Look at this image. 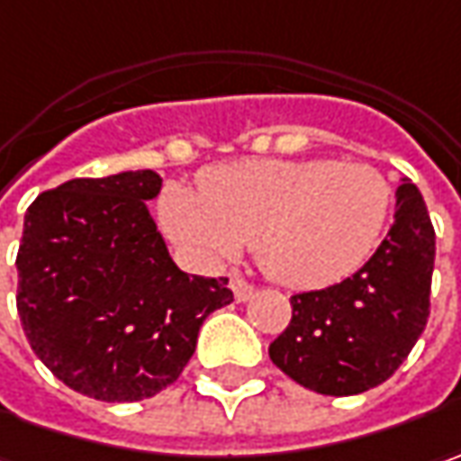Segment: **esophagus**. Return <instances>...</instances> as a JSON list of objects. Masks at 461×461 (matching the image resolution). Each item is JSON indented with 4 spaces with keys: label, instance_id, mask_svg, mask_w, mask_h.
I'll use <instances>...</instances> for the list:
<instances>
[{
    "label": "esophagus",
    "instance_id": "esophagus-1",
    "mask_svg": "<svg viewBox=\"0 0 461 461\" xmlns=\"http://www.w3.org/2000/svg\"><path fill=\"white\" fill-rule=\"evenodd\" d=\"M230 286L231 291H234V299H237V302H248L252 294H255V286H252L250 281H245V278L237 276V273L230 278Z\"/></svg>",
    "mask_w": 461,
    "mask_h": 461
}]
</instances>
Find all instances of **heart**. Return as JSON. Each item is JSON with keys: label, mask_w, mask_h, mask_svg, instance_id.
Masks as SVG:
<instances>
[{"label": "heart", "mask_w": 461, "mask_h": 461, "mask_svg": "<svg viewBox=\"0 0 461 461\" xmlns=\"http://www.w3.org/2000/svg\"><path fill=\"white\" fill-rule=\"evenodd\" d=\"M390 209V180L371 165L258 159L213 170L203 193L170 188L165 221L177 240L219 258L255 245L273 281L317 289L369 260Z\"/></svg>", "instance_id": "b5f03b06"}]
</instances>
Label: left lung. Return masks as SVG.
<instances>
[{"label":"left lung","instance_id":"8db88e82","mask_svg":"<svg viewBox=\"0 0 461 461\" xmlns=\"http://www.w3.org/2000/svg\"><path fill=\"white\" fill-rule=\"evenodd\" d=\"M436 231L420 191L397 188L394 224L340 284L291 296V322L270 361L296 384L346 397L387 382L426 330Z\"/></svg>","mask_w":461,"mask_h":461}]
</instances>
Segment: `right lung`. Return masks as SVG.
Instances as JSON below:
<instances>
[{"label": "right lung", "instance_id": "right-lung-1", "mask_svg": "<svg viewBox=\"0 0 461 461\" xmlns=\"http://www.w3.org/2000/svg\"><path fill=\"white\" fill-rule=\"evenodd\" d=\"M151 170L74 177L41 193L17 250V314L35 356L69 390L136 402L175 384L198 330L234 302L227 278L172 263L147 201Z\"/></svg>", "mask_w": 461, "mask_h": 461}]
</instances>
